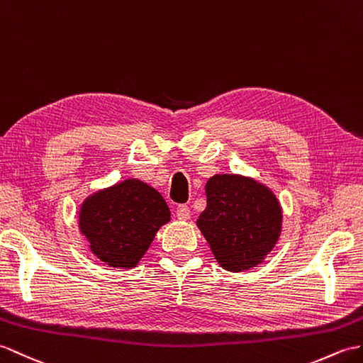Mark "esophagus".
<instances>
[{"instance_id":"obj_1","label":"esophagus","mask_w":363,"mask_h":363,"mask_svg":"<svg viewBox=\"0 0 363 363\" xmlns=\"http://www.w3.org/2000/svg\"><path fill=\"white\" fill-rule=\"evenodd\" d=\"M176 216H178V220H182V221H187L190 218V208L187 206H178V208H176Z\"/></svg>"}]
</instances>
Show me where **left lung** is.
<instances>
[{"label":"left lung","instance_id":"8db88e82","mask_svg":"<svg viewBox=\"0 0 363 363\" xmlns=\"http://www.w3.org/2000/svg\"><path fill=\"white\" fill-rule=\"evenodd\" d=\"M207 207L196 225L223 269L241 272L261 264L280 240L283 208L266 184L237 173L206 182Z\"/></svg>","mask_w":363,"mask_h":363}]
</instances>
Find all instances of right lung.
I'll list each match as a JSON object with an SVG mask.
<instances>
[{
    "label": "right lung",
    "mask_w": 363,
    "mask_h": 363,
    "mask_svg": "<svg viewBox=\"0 0 363 363\" xmlns=\"http://www.w3.org/2000/svg\"><path fill=\"white\" fill-rule=\"evenodd\" d=\"M77 218L92 255L109 267L133 269L172 213L156 189L128 178L86 196Z\"/></svg>",
    "instance_id": "1"
}]
</instances>
